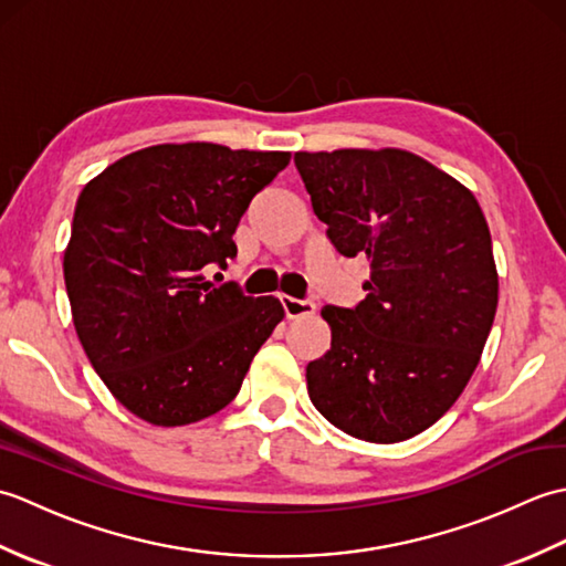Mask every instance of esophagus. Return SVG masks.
I'll list each match as a JSON object with an SVG mask.
<instances>
[{
  "label": "esophagus",
  "instance_id": "esophagus-1",
  "mask_svg": "<svg viewBox=\"0 0 566 566\" xmlns=\"http://www.w3.org/2000/svg\"><path fill=\"white\" fill-rule=\"evenodd\" d=\"M282 308L286 318H304V316H314L316 304L311 298H294V296H280Z\"/></svg>",
  "mask_w": 566,
  "mask_h": 566
}]
</instances>
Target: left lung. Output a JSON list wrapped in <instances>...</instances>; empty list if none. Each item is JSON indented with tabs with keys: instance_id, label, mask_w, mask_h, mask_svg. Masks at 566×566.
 Returning <instances> with one entry per match:
<instances>
[{
	"instance_id": "1",
	"label": "left lung",
	"mask_w": 566,
	"mask_h": 566,
	"mask_svg": "<svg viewBox=\"0 0 566 566\" xmlns=\"http://www.w3.org/2000/svg\"><path fill=\"white\" fill-rule=\"evenodd\" d=\"M328 240L365 255L367 296L323 306L331 350L308 396L335 428L401 442L450 411L479 365L499 304L491 235L472 191L399 148L296 153Z\"/></svg>"
}]
</instances>
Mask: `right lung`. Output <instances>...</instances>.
I'll use <instances>...</instances> for the list:
<instances>
[{
	"instance_id": "right-lung-1",
	"label": "right lung",
	"mask_w": 566,
	"mask_h": 566,
	"mask_svg": "<svg viewBox=\"0 0 566 566\" xmlns=\"http://www.w3.org/2000/svg\"><path fill=\"white\" fill-rule=\"evenodd\" d=\"M286 165L280 150L165 143L82 189L63 260L72 323L134 416L187 426L235 399L284 308L233 282L213 286L201 270L235 258L240 216Z\"/></svg>"
}]
</instances>
